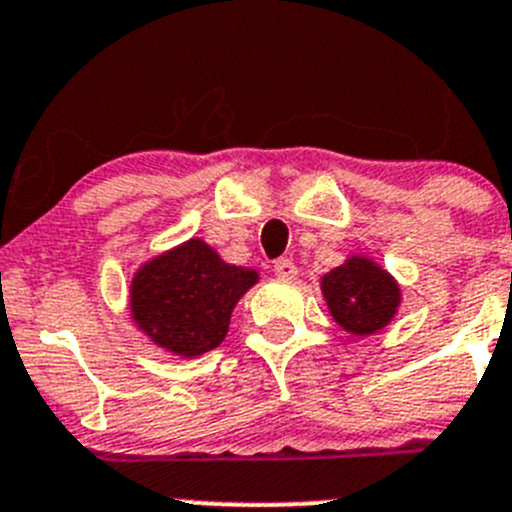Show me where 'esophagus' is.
<instances>
[{
    "instance_id": "obj_1",
    "label": "esophagus",
    "mask_w": 512,
    "mask_h": 512,
    "mask_svg": "<svg viewBox=\"0 0 512 512\" xmlns=\"http://www.w3.org/2000/svg\"><path fill=\"white\" fill-rule=\"evenodd\" d=\"M275 275L280 277V280H295V277H297L295 262L287 260V257H282V260H277V262H275Z\"/></svg>"
}]
</instances>
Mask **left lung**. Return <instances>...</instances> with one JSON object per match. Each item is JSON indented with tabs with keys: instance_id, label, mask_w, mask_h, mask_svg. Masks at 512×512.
Returning a JSON list of instances; mask_svg holds the SVG:
<instances>
[{
	"instance_id": "1",
	"label": "left lung",
	"mask_w": 512,
	"mask_h": 512,
	"mask_svg": "<svg viewBox=\"0 0 512 512\" xmlns=\"http://www.w3.org/2000/svg\"><path fill=\"white\" fill-rule=\"evenodd\" d=\"M320 290L332 320L355 337L388 327L403 302L398 280L367 255H350L320 277Z\"/></svg>"
}]
</instances>
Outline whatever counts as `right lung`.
<instances>
[{
    "instance_id": "obj_1",
    "label": "right lung",
    "mask_w": 512,
    "mask_h": 512,
    "mask_svg": "<svg viewBox=\"0 0 512 512\" xmlns=\"http://www.w3.org/2000/svg\"><path fill=\"white\" fill-rule=\"evenodd\" d=\"M257 280V270L230 265L205 240L192 237L135 272L132 322L162 350L200 357L225 340L232 310Z\"/></svg>"
}]
</instances>
